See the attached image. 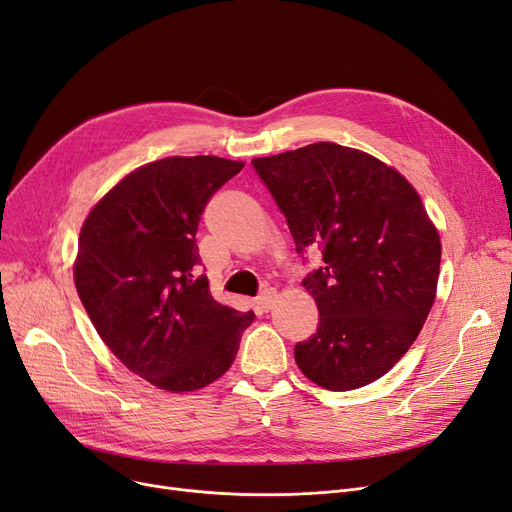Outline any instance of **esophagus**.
Instances as JSON below:
<instances>
[{"label":"esophagus","instance_id":"esophagus-1","mask_svg":"<svg viewBox=\"0 0 512 512\" xmlns=\"http://www.w3.org/2000/svg\"><path fill=\"white\" fill-rule=\"evenodd\" d=\"M273 298H275V292L273 290H264L258 298H256V309L260 311V313H267L269 309H271V305H273Z\"/></svg>","mask_w":512,"mask_h":512}]
</instances>
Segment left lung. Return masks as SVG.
Here are the masks:
<instances>
[{
  "label": "left lung",
  "instance_id": "8db88e82",
  "mask_svg": "<svg viewBox=\"0 0 512 512\" xmlns=\"http://www.w3.org/2000/svg\"><path fill=\"white\" fill-rule=\"evenodd\" d=\"M252 167L296 252H322L303 279L320 322L294 345L298 368L332 392L373 383L407 354L436 296L440 239L424 203L392 167L330 142L254 158Z\"/></svg>",
  "mask_w": 512,
  "mask_h": 512
}]
</instances>
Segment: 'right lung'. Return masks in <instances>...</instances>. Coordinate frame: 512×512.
I'll use <instances>...</instances> for the list:
<instances>
[{"instance_id":"obj_1","label":"right lung","mask_w":512,"mask_h":512,"mask_svg":"<svg viewBox=\"0 0 512 512\" xmlns=\"http://www.w3.org/2000/svg\"><path fill=\"white\" fill-rule=\"evenodd\" d=\"M241 169L220 156L148 163L80 231L74 279L88 317L112 354L161 390L192 392L222 377L256 317L214 301L199 269L203 209Z\"/></svg>"}]
</instances>
